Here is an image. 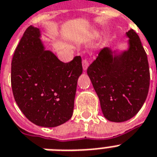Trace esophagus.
Masks as SVG:
<instances>
[{"label":"esophagus","instance_id":"esophagus-1","mask_svg":"<svg viewBox=\"0 0 157 157\" xmlns=\"http://www.w3.org/2000/svg\"><path fill=\"white\" fill-rule=\"evenodd\" d=\"M89 65V61L87 59H85V60H83L82 61V66L83 68H84V70H86L88 67Z\"/></svg>","mask_w":157,"mask_h":157}]
</instances>
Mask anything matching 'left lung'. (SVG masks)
Returning <instances> with one entry per match:
<instances>
[{
  "mask_svg": "<svg viewBox=\"0 0 157 157\" xmlns=\"http://www.w3.org/2000/svg\"><path fill=\"white\" fill-rule=\"evenodd\" d=\"M126 35L129 38L128 50L117 55L110 48H102L87 70L102 113L113 122L133 117L141 109L149 89L147 54L133 29Z\"/></svg>",
  "mask_w": 157,
  "mask_h": 157,
  "instance_id": "left-lung-1",
  "label": "left lung"
}]
</instances>
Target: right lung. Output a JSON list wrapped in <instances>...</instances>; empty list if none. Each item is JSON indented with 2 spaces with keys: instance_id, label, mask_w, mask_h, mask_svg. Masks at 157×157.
Segmentation results:
<instances>
[{
  "instance_id": "obj_1",
  "label": "right lung",
  "mask_w": 157,
  "mask_h": 157,
  "mask_svg": "<svg viewBox=\"0 0 157 157\" xmlns=\"http://www.w3.org/2000/svg\"><path fill=\"white\" fill-rule=\"evenodd\" d=\"M40 37V29L33 26L24 33L12 60V89L27 119L41 127H56L72 116L81 57L62 62L44 50Z\"/></svg>"
}]
</instances>
